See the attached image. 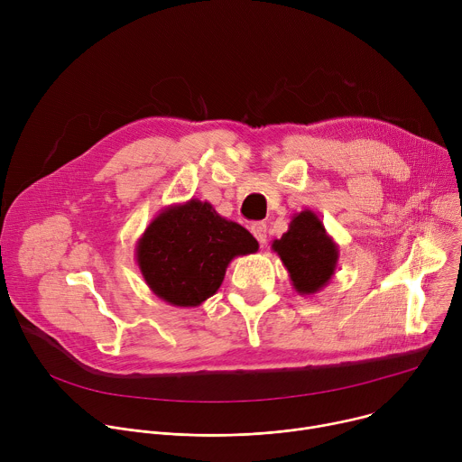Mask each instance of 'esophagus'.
<instances>
[{
  "label": "esophagus",
  "mask_w": 462,
  "mask_h": 462,
  "mask_svg": "<svg viewBox=\"0 0 462 462\" xmlns=\"http://www.w3.org/2000/svg\"><path fill=\"white\" fill-rule=\"evenodd\" d=\"M250 232L254 234V237L259 241L261 246L267 243V225L265 223H252Z\"/></svg>",
  "instance_id": "esophagus-1"
}]
</instances>
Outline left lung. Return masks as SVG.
Wrapping results in <instances>:
<instances>
[{
	"label": "left lung",
	"mask_w": 462,
	"mask_h": 462,
	"mask_svg": "<svg viewBox=\"0 0 462 462\" xmlns=\"http://www.w3.org/2000/svg\"><path fill=\"white\" fill-rule=\"evenodd\" d=\"M289 273L291 285L300 296H312L328 285L338 269V245L328 236L323 221L312 210L292 216L289 230L273 241Z\"/></svg>",
	"instance_id": "left-lung-1"
}]
</instances>
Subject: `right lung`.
<instances>
[{
    "mask_svg": "<svg viewBox=\"0 0 462 462\" xmlns=\"http://www.w3.org/2000/svg\"><path fill=\"white\" fill-rule=\"evenodd\" d=\"M254 236L197 197L161 210L137 241L135 261L150 291L175 307L214 296L237 255L257 252Z\"/></svg>",
    "mask_w": 462,
    "mask_h": 462,
    "instance_id": "obj_1",
    "label": "right lung"
}]
</instances>
